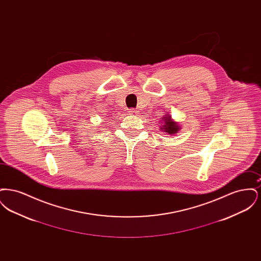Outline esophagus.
<instances>
[{"label":"esophagus","instance_id":"esophagus-1","mask_svg":"<svg viewBox=\"0 0 261 261\" xmlns=\"http://www.w3.org/2000/svg\"><path fill=\"white\" fill-rule=\"evenodd\" d=\"M129 113L132 114V115H136V114H138V111L135 110V109H130L129 110Z\"/></svg>","mask_w":261,"mask_h":261}]
</instances>
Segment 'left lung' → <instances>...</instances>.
<instances>
[{"mask_svg":"<svg viewBox=\"0 0 261 261\" xmlns=\"http://www.w3.org/2000/svg\"><path fill=\"white\" fill-rule=\"evenodd\" d=\"M171 116L168 115V117H163L164 118V126H162V130L163 129L164 132H166L167 134H170V135H173L175 133H177V131L179 130V127L177 126V124L171 121Z\"/></svg>","mask_w":261,"mask_h":261,"instance_id":"1","label":"left lung"}]
</instances>
